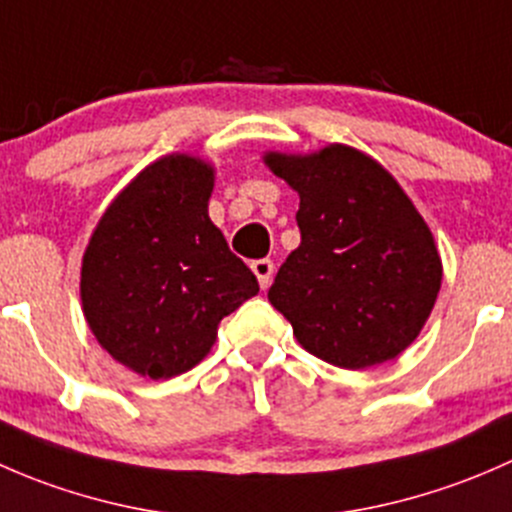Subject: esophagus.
Returning a JSON list of instances; mask_svg holds the SVG:
<instances>
[{"mask_svg": "<svg viewBox=\"0 0 512 512\" xmlns=\"http://www.w3.org/2000/svg\"><path fill=\"white\" fill-rule=\"evenodd\" d=\"M252 272H255V277H257V282H260V287L262 289H267L270 287V282H272V275H275V262L272 260H255L252 262Z\"/></svg>", "mask_w": 512, "mask_h": 512, "instance_id": "obj_1", "label": "esophagus"}]
</instances>
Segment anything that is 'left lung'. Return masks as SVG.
I'll list each match as a JSON object with an SVG mask.
<instances>
[{"instance_id": "1", "label": "left lung", "mask_w": 512, "mask_h": 512, "mask_svg": "<svg viewBox=\"0 0 512 512\" xmlns=\"http://www.w3.org/2000/svg\"><path fill=\"white\" fill-rule=\"evenodd\" d=\"M299 193L302 242L272 282V307L309 354L342 369L396 359L426 324L443 267L431 230L394 175L356 148L265 153Z\"/></svg>"}]
</instances>
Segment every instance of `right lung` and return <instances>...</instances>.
Masks as SVG:
<instances>
[{"label": "right lung", "mask_w": 512, "mask_h": 512, "mask_svg": "<svg viewBox=\"0 0 512 512\" xmlns=\"http://www.w3.org/2000/svg\"><path fill=\"white\" fill-rule=\"evenodd\" d=\"M215 170L173 153L143 168L98 220L81 304L103 349L148 379L208 356L220 319L260 292L208 215Z\"/></svg>", "instance_id": "obj_1"}]
</instances>
